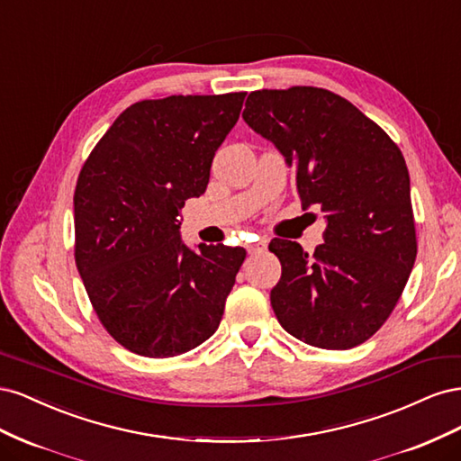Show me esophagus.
<instances>
[{"instance_id": "34e87169", "label": "esophagus", "mask_w": 461, "mask_h": 461, "mask_svg": "<svg viewBox=\"0 0 461 461\" xmlns=\"http://www.w3.org/2000/svg\"><path fill=\"white\" fill-rule=\"evenodd\" d=\"M248 254H258V252H263L265 248H267V244L265 242H258V244H248Z\"/></svg>"}]
</instances>
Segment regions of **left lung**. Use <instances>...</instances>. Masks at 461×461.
I'll return each instance as SVG.
<instances>
[{"label": "left lung", "instance_id": "left-lung-1", "mask_svg": "<svg viewBox=\"0 0 461 461\" xmlns=\"http://www.w3.org/2000/svg\"><path fill=\"white\" fill-rule=\"evenodd\" d=\"M246 124L294 169L302 207L325 213L313 254L273 239V312L298 340L348 350L393 313L417 256L410 175L390 136L339 94L313 86L248 95Z\"/></svg>", "mask_w": 461, "mask_h": 461}]
</instances>
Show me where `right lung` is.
<instances>
[{
    "instance_id": "obj_1",
    "label": "right lung",
    "mask_w": 461,
    "mask_h": 461,
    "mask_svg": "<svg viewBox=\"0 0 461 461\" xmlns=\"http://www.w3.org/2000/svg\"><path fill=\"white\" fill-rule=\"evenodd\" d=\"M246 92L132 104L78 175L75 261L102 325L146 357H173L217 330L244 248L180 239V209L209 183Z\"/></svg>"
}]
</instances>
